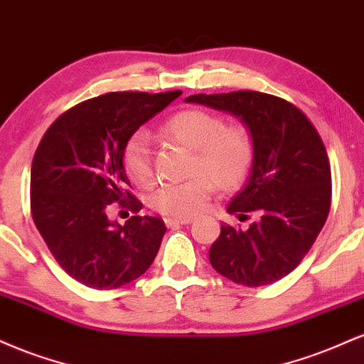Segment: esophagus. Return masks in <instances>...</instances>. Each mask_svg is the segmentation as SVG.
<instances>
[{
  "label": "esophagus",
  "mask_w": 364,
  "mask_h": 364,
  "mask_svg": "<svg viewBox=\"0 0 364 364\" xmlns=\"http://www.w3.org/2000/svg\"><path fill=\"white\" fill-rule=\"evenodd\" d=\"M191 217H166L164 223L168 225H174V224H190L191 223Z\"/></svg>",
  "instance_id": "34e87169"
}]
</instances>
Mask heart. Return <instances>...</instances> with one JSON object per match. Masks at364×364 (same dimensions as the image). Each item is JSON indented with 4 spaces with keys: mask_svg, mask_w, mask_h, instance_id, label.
Returning <instances> with one entry per match:
<instances>
[{
    "mask_svg": "<svg viewBox=\"0 0 364 364\" xmlns=\"http://www.w3.org/2000/svg\"><path fill=\"white\" fill-rule=\"evenodd\" d=\"M164 139L191 150L188 162L190 178L185 183L162 185L150 195V205L169 217L198 212L212 193V183L231 190L243 181L252 164L253 144L248 129L228 124L223 116L205 109H186L161 127ZM124 173L136 186L154 183L149 139L144 132L129 136L123 149Z\"/></svg>",
    "mask_w": 364,
    "mask_h": 364,
    "instance_id": "obj_1",
    "label": "heart"
}]
</instances>
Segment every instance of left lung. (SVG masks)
I'll return each instance as SVG.
<instances>
[{
	"mask_svg": "<svg viewBox=\"0 0 364 364\" xmlns=\"http://www.w3.org/2000/svg\"><path fill=\"white\" fill-rule=\"evenodd\" d=\"M185 101L241 118L253 144L252 169L228 212L260 219L246 231L220 225L210 265L248 287L286 277L310 252L330 210V162L318 132L294 104L263 92L195 94Z\"/></svg>",
	"mask_w": 364,
	"mask_h": 364,
	"instance_id": "obj_1",
	"label": "left lung"
}]
</instances>
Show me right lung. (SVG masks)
Returning a JSON list of instances; mask_svg holds the SVG:
<instances>
[{
    "label": "right lung",
    "instance_id": "right-lung-1",
    "mask_svg": "<svg viewBox=\"0 0 364 364\" xmlns=\"http://www.w3.org/2000/svg\"><path fill=\"white\" fill-rule=\"evenodd\" d=\"M181 90L109 92L83 101L44 133L31 171V210L49 252L66 274L92 289H114L152 265L164 220L133 215L121 225L107 205L139 212L127 190L123 149L133 133Z\"/></svg>",
    "mask_w": 364,
    "mask_h": 364
}]
</instances>
